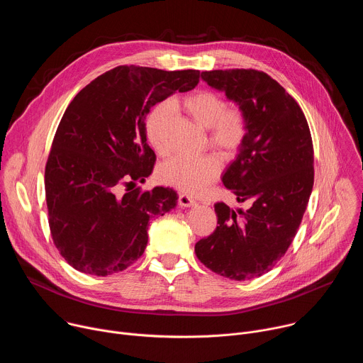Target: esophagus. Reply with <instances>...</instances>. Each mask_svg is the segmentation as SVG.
<instances>
[{
  "instance_id": "34e87169",
  "label": "esophagus",
  "mask_w": 363,
  "mask_h": 363,
  "mask_svg": "<svg viewBox=\"0 0 363 363\" xmlns=\"http://www.w3.org/2000/svg\"><path fill=\"white\" fill-rule=\"evenodd\" d=\"M178 203L181 206H184V208H191V206H196V201H194L191 196L185 195V194H181L179 198H178Z\"/></svg>"
}]
</instances>
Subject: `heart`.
I'll return each instance as SVG.
<instances>
[{"label": "heart", "instance_id": "heart-1", "mask_svg": "<svg viewBox=\"0 0 363 363\" xmlns=\"http://www.w3.org/2000/svg\"><path fill=\"white\" fill-rule=\"evenodd\" d=\"M184 109L202 129L208 130V143L224 155H233L245 138V116L234 108L227 109V101L208 90H201L182 100ZM171 116L168 103H160L146 118V136L153 149L164 153V132ZM220 161L214 155H177L158 169L162 184L186 194H198L208 186L220 174Z\"/></svg>", "mask_w": 363, "mask_h": 363}]
</instances>
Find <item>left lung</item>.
<instances>
[{"label": "left lung", "instance_id": "8db88e82", "mask_svg": "<svg viewBox=\"0 0 363 363\" xmlns=\"http://www.w3.org/2000/svg\"><path fill=\"white\" fill-rule=\"evenodd\" d=\"M245 116V138L223 175L248 210L217 202L216 231L195 244L198 260L231 280L270 272L291 244L313 189V143L297 101L258 70L202 72Z\"/></svg>", "mask_w": 363, "mask_h": 363}]
</instances>
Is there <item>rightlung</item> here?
Returning <instances> with one entry per match:
<instances>
[{"label": "right lung", "mask_w": 363, "mask_h": 363, "mask_svg": "<svg viewBox=\"0 0 363 363\" xmlns=\"http://www.w3.org/2000/svg\"><path fill=\"white\" fill-rule=\"evenodd\" d=\"M198 82V70L119 66L96 77L67 106L44 185L53 241L77 272L108 276L128 269L146 248L150 218L177 206L171 188H136L123 195L119 188L152 174L155 153L146 143V115Z\"/></svg>", "instance_id": "right-lung-1"}]
</instances>
